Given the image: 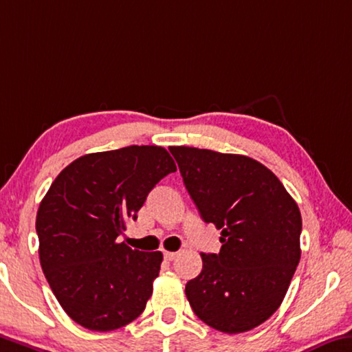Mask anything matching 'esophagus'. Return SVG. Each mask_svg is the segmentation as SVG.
<instances>
[{"mask_svg":"<svg viewBox=\"0 0 352 352\" xmlns=\"http://www.w3.org/2000/svg\"><path fill=\"white\" fill-rule=\"evenodd\" d=\"M163 255H164V258H166V260L172 261V260H174L175 256H177V252H169V250H164Z\"/></svg>","mask_w":352,"mask_h":352,"instance_id":"34e87169","label":"esophagus"}]
</instances>
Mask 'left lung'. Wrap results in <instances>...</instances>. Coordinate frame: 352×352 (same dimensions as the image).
<instances>
[{
    "label": "left lung",
    "mask_w": 352,
    "mask_h": 352,
    "mask_svg": "<svg viewBox=\"0 0 352 352\" xmlns=\"http://www.w3.org/2000/svg\"><path fill=\"white\" fill-rule=\"evenodd\" d=\"M205 222L221 230L219 254L202 255V272L185 293L205 324L241 333L280 307L300 260L302 219L280 180L244 155L169 147Z\"/></svg>",
    "instance_id": "left-lung-1"
}]
</instances>
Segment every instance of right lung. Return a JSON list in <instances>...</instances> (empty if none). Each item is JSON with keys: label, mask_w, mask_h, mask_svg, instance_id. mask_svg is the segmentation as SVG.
<instances>
[{"label": "right lung", "mask_w": 352, "mask_h": 352, "mask_svg": "<svg viewBox=\"0 0 352 352\" xmlns=\"http://www.w3.org/2000/svg\"><path fill=\"white\" fill-rule=\"evenodd\" d=\"M175 170L166 148L130 146L81 156L52 183L37 211L38 256L56 299L80 326L114 331L146 309L163 254L117 236Z\"/></svg>", "instance_id": "right-lung-1"}]
</instances>
